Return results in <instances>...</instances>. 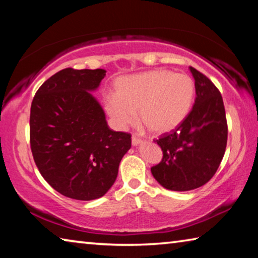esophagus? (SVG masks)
I'll list each match as a JSON object with an SVG mask.
<instances>
[{"label": "esophagus", "instance_id": "obj_1", "mask_svg": "<svg viewBox=\"0 0 258 258\" xmlns=\"http://www.w3.org/2000/svg\"><path fill=\"white\" fill-rule=\"evenodd\" d=\"M141 142H142L141 139L138 138L137 135H133V137H132V145L133 146H138L139 143H141Z\"/></svg>", "mask_w": 258, "mask_h": 258}]
</instances>
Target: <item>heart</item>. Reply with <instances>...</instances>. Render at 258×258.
Wrapping results in <instances>:
<instances>
[{
	"instance_id": "heart-1",
	"label": "heart",
	"mask_w": 258,
	"mask_h": 258,
	"mask_svg": "<svg viewBox=\"0 0 258 258\" xmlns=\"http://www.w3.org/2000/svg\"><path fill=\"white\" fill-rule=\"evenodd\" d=\"M194 98L190 76L158 69L120 78L115 84V97H107L104 107L116 127L132 124L138 110L150 132L166 134L184 121Z\"/></svg>"
}]
</instances>
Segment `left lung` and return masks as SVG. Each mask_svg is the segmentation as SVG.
<instances>
[{
  "mask_svg": "<svg viewBox=\"0 0 258 258\" xmlns=\"http://www.w3.org/2000/svg\"><path fill=\"white\" fill-rule=\"evenodd\" d=\"M190 72L197 95L194 107L176 130L156 140L163 158L151 167L157 182L173 191H189L206 184L223 159L228 141L220 91L197 69L190 67Z\"/></svg>",
  "mask_w": 258,
  "mask_h": 258,
  "instance_id": "left-lung-1",
  "label": "left lung"
}]
</instances>
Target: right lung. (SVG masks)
<instances>
[{
  "mask_svg": "<svg viewBox=\"0 0 258 258\" xmlns=\"http://www.w3.org/2000/svg\"><path fill=\"white\" fill-rule=\"evenodd\" d=\"M104 69L66 68L46 80L30 107V149L41 175L64 197L93 200L117 178L131 134L109 128L95 91Z\"/></svg>",
  "mask_w": 258,
  "mask_h": 258,
  "instance_id": "add662e5",
  "label": "right lung"
}]
</instances>
